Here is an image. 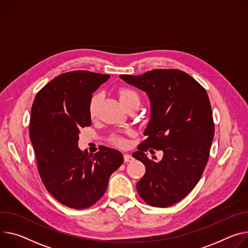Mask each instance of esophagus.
Listing matches in <instances>:
<instances>
[{
    "instance_id": "esophagus-1",
    "label": "esophagus",
    "mask_w": 248,
    "mask_h": 248,
    "mask_svg": "<svg viewBox=\"0 0 248 248\" xmlns=\"http://www.w3.org/2000/svg\"><path fill=\"white\" fill-rule=\"evenodd\" d=\"M124 162H131L133 160V157L130 154L125 153V154H124Z\"/></svg>"
}]
</instances>
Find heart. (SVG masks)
<instances>
[{
	"label": "heart",
	"instance_id": "heart-1",
	"mask_svg": "<svg viewBox=\"0 0 248 248\" xmlns=\"http://www.w3.org/2000/svg\"><path fill=\"white\" fill-rule=\"evenodd\" d=\"M119 96H120V100L122 103H124L130 99H134V98H139L137 93L133 92L132 90L130 89H126V88H124L122 89L120 93H119ZM98 101H99V96L98 95H95L91 102H90V106H89V111H90V116L91 117H94L96 115V109H97V105H98ZM111 142L118 145V146H124L126 144L125 140L121 138V137H114L111 139Z\"/></svg>",
	"mask_w": 248,
	"mask_h": 248
}]
</instances>
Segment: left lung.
<instances>
[{"instance_id": "1", "label": "left lung", "mask_w": 248, "mask_h": 248, "mask_svg": "<svg viewBox=\"0 0 248 248\" xmlns=\"http://www.w3.org/2000/svg\"><path fill=\"white\" fill-rule=\"evenodd\" d=\"M120 78L144 91L151 105L147 138L132 153L145 166L138 193L152 207H169L194 189L207 165L215 136L210 99L204 87L178 69ZM148 148L162 150L163 160H148L144 153Z\"/></svg>"}]
</instances>
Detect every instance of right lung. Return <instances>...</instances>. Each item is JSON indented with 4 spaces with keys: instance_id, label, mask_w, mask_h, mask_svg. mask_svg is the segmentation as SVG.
Masks as SVG:
<instances>
[{
    "instance_id": "right-lung-1",
    "label": "right lung",
    "mask_w": 248,
    "mask_h": 248,
    "mask_svg": "<svg viewBox=\"0 0 248 248\" xmlns=\"http://www.w3.org/2000/svg\"><path fill=\"white\" fill-rule=\"evenodd\" d=\"M108 78L85 70L63 73L40 90L31 107L30 138L42 183L72 209L97 202L124 162L116 149L103 146L93 155L78 148L80 129L91 125L92 94Z\"/></svg>"
}]
</instances>
